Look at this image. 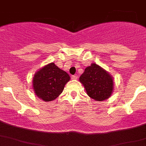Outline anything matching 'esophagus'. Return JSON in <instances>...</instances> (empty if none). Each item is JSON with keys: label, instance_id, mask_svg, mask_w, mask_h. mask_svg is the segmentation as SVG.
I'll return each mask as SVG.
<instances>
[{"label": "esophagus", "instance_id": "obj_1", "mask_svg": "<svg viewBox=\"0 0 146 146\" xmlns=\"http://www.w3.org/2000/svg\"><path fill=\"white\" fill-rule=\"evenodd\" d=\"M71 78H72V80H77L78 77H77V75H72V77H71Z\"/></svg>", "mask_w": 146, "mask_h": 146}]
</instances>
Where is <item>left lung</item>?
I'll return each instance as SVG.
<instances>
[{"instance_id": "obj_1", "label": "left lung", "mask_w": 146, "mask_h": 146, "mask_svg": "<svg viewBox=\"0 0 146 146\" xmlns=\"http://www.w3.org/2000/svg\"><path fill=\"white\" fill-rule=\"evenodd\" d=\"M86 93L96 101H104L111 96L113 91V77L107 71L96 64L86 67L80 77Z\"/></svg>"}]
</instances>
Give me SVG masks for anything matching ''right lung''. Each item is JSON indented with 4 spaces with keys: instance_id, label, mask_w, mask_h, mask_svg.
I'll list each match as a JSON object with an SVG mask.
<instances>
[{
    "instance_id": "right-lung-1",
    "label": "right lung",
    "mask_w": 146,
    "mask_h": 146,
    "mask_svg": "<svg viewBox=\"0 0 146 146\" xmlns=\"http://www.w3.org/2000/svg\"><path fill=\"white\" fill-rule=\"evenodd\" d=\"M70 77L54 63L42 67L33 78L35 94L44 102L53 101L63 92Z\"/></svg>"
}]
</instances>
